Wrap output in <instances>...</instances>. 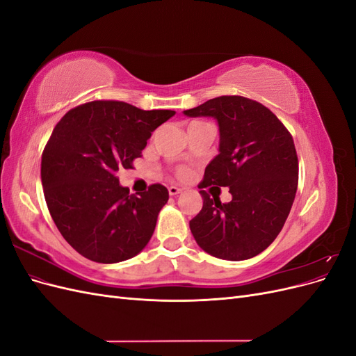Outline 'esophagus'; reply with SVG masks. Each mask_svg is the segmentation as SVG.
Here are the masks:
<instances>
[{
	"mask_svg": "<svg viewBox=\"0 0 356 356\" xmlns=\"http://www.w3.org/2000/svg\"><path fill=\"white\" fill-rule=\"evenodd\" d=\"M168 190H169V195L170 196H177V195H179V193H181V188L177 187V186H169Z\"/></svg>",
	"mask_w": 356,
	"mask_h": 356,
	"instance_id": "obj_1",
	"label": "esophagus"
}]
</instances>
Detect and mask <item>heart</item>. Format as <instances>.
<instances>
[{"label":"heart","instance_id":"obj_1","mask_svg":"<svg viewBox=\"0 0 356 356\" xmlns=\"http://www.w3.org/2000/svg\"><path fill=\"white\" fill-rule=\"evenodd\" d=\"M187 168L186 166H179L178 169H177V174L179 175V177H184V175H187Z\"/></svg>","mask_w":356,"mask_h":356}]
</instances>
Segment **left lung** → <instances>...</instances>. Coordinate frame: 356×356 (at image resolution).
Returning a JSON list of instances; mask_svg holds the SVG:
<instances>
[{"label": "left lung", "instance_id": "left-lung-1", "mask_svg": "<svg viewBox=\"0 0 356 356\" xmlns=\"http://www.w3.org/2000/svg\"><path fill=\"white\" fill-rule=\"evenodd\" d=\"M184 114L209 115L220 126V154L204 169L203 207L190 230L203 251L221 260L252 258L276 239L293 207L294 139L267 106L245 96H218ZM213 185L229 186L232 200L221 204L212 193L211 198L206 188Z\"/></svg>", "mask_w": 356, "mask_h": 356}]
</instances>
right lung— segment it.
I'll return each instance as SVG.
<instances>
[{"mask_svg": "<svg viewBox=\"0 0 356 356\" xmlns=\"http://www.w3.org/2000/svg\"><path fill=\"white\" fill-rule=\"evenodd\" d=\"M174 114L92 101L70 110L53 129L41 156L44 197L63 239L83 257L124 261L152 239L168 188L152 184L131 195L117 172L134 168L152 132Z\"/></svg>", "mask_w": 356, "mask_h": 356, "instance_id": "right-lung-1", "label": "right lung"}]
</instances>
